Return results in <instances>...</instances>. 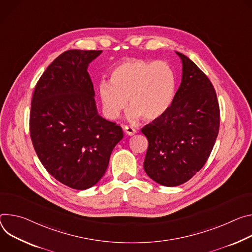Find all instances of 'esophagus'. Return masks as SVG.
I'll use <instances>...</instances> for the list:
<instances>
[{
    "label": "esophagus",
    "instance_id": "obj_1",
    "mask_svg": "<svg viewBox=\"0 0 252 252\" xmlns=\"http://www.w3.org/2000/svg\"><path fill=\"white\" fill-rule=\"evenodd\" d=\"M123 129H124L125 133L127 135H129V136H132V135H134L136 133V130L133 127H130V126H124Z\"/></svg>",
    "mask_w": 252,
    "mask_h": 252
}]
</instances>
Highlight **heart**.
Segmentation results:
<instances>
[{
  "instance_id": "b5f03b06",
  "label": "heart",
  "mask_w": 252,
  "mask_h": 252,
  "mask_svg": "<svg viewBox=\"0 0 252 252\" xmlns=\"http://www.w3.org/2000/svg\"><path fill=\"white\" fill-rule=\"evenodd\" d=\"M176 92V75L165 61L132 59L118 64L110 73V83L99 85V96L108 118L115 120L126 109L130 117L146 121L160 118L171 106Z\"/></svg>"
}]
</instances>
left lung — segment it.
<instances>
[{"label": "left lung", "instance_id": "8db88e82", "mask_svg": "<svg viewBox=\"0 0 252 252\" xmlns=\"http://www.w3.org/2000/svg\"><path fill=\"white\" fill-rule=\"evenodd\" d=\"M182 79L169 109L141 129L148 139L144 170L155 182L178 186L206 163L219 131L216 92L208 77L185 55Z\"/></svg>", "mask_w": 252, "mask_h": 252}]
</instances>
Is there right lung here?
Wrapping results in <instances>:
<instances>
[{"label":"right lung","mask_w":252,"mask_h":252,"mask_svg":"<svg viewBox=\"0 0 252 252\" xmlns=\"http://www.w3.org/2000/svg\"><path fill=\"white\" fill-rule=\"evenodd\" d=\"M102 51L69 50L43 73L34 90L30 134L46 170L77 190L105 174L123 130L98 114L88 65Z\"/></svg>","instance_id":"obj_1"}]
</instances>
